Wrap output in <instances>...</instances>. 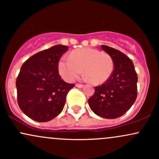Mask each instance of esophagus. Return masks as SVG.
Returning <instances> with one entry per match:
<instances>
[{
  "instance_id": "34e87169",
  "label": "esophagus",
  "mask_w": 159,
  "mask_h": 159,
  "mask_svg": "<svg viewBox=\"0 0 159 159\" xmlns=\"http://www.w3.org/2000/svg\"><path fill=\"white\" fill-rule=\"evenodd\" d=\"M75 87H78V88H82V87H83V85L80 84H76Z\"/></svg>"
}]
</instances>
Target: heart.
Segmentation results:
<instances>
[{
	"label": "heart",
	"mask_w": 159,
	"mask_h": 159,
	"mask_svg": "<svg viewBox=\"0 0 159 159\" xmlns=\"http://www.w3.org/2000/svg\"><path fill=\"white\" fill-rule=\"evenodd\" d=\"M58 72L67 81H72L82 73L94 84H102L109 79L114 71V63L108 54L93 48L72 51L70 57L62 56L57 64Z\"/></svg>",
	"instance_id": "heart-1"
}]
</instances>
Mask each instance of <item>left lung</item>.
<instances>
[{"label":"left lung","instance_id":"1","mask_svg":"<svg viewBox=\"0 0 159 159\" xmlns=\"http://www.w3.org/2000/svg\"><path fill=\"white\" fill-rule=\"evenodd\" d=\"M102 48L112 58L114 69L105 83L95 87L88 103L98 116L115 119L126 113L135 102L138 76L132 61L123 52L107 45Z\"/></svg>","mask_w":159,"mask_h":159}]
</instances>
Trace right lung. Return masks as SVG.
<instances>
[{
    "label": "right lung",
    "instance_id": "1",
    "mask_svg": "<svg viewBox=\"0 0 159 159\" xmlns=\"http://www.w3.org/2000/svg\"><path fill=\"white\" fill-rule=\"evenodd\" d=\"M66 45H57L30 57L16 79L19 106L30 119L48 122L63 111L68 92L75 84L61 79L57 64Z\"/></svg>",
    "mask_w": 159,
    "mask_h": 159
}]
</instances>
